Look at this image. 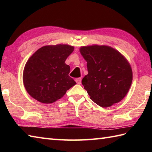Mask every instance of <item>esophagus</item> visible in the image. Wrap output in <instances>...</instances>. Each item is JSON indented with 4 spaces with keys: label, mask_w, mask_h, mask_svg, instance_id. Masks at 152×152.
Wrapping results in <instances>:
<instances>
[{
    "label": "esophagus",
    "mask_w": 152,
    "mask_h": 152,
    "mask_svg": "<svg viewBox=\"0 0 152 152\" xmlns=\"http://www.w3.org/2000/svg\"><path fill=\"white\" fill-rule=\"evenodd\" d=\"M76 82L78 83V84H81V81H82V79L80 78H76Z\"/></svg>",
    "instance_id": "obj_1"
}]
</instances>
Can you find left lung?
Wrapping results in <instances>:
<instances>
[{"label": "left lung", "instance_id": "1", "mask_svg": "<svg viewBox=\"0 0 152 152\" xmlns=\"http://www.w3.org/2000/svg\"><path fill=\"white\" fill-rule=\"evenodd\" d=\"M88 74L82 85L90 99L101 107H109L124 99L133 80L130 64L118 51L107 46L80 48Z\"/></svg>", "mask_w": 152, "mask_h": 152}]
</instances>
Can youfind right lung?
<instances>
[{"instance_id": "add662e5", "label": "right lung", "mask_w": 152, "mask_h": 152, "mask_svg": "<svg viewBox=\"0 0 152 152\" xmlns=\"http://www.w3.org/2000/svg\"><path fill=\"white\" fill-rule=\"evenodd\" d=\"M74 47L66 44L45 46L38 49L25 64L23 81L32 97L45 104L61 99L76 84L69 76L70 68L66 58Z\"/></svg>"}]
</instances>
